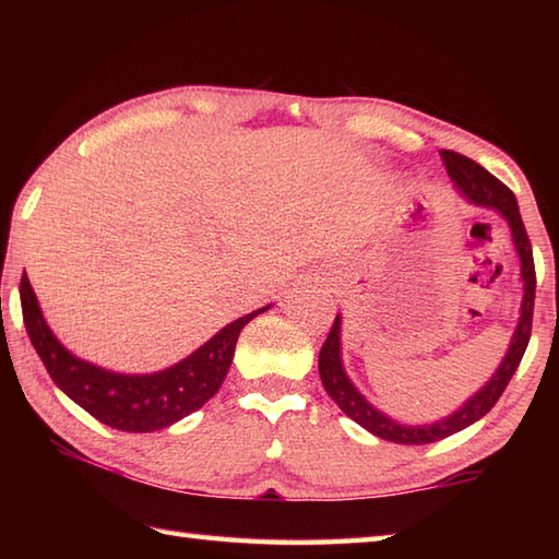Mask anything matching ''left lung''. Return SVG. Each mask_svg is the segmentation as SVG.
I'll list each match as a JSON object with an SVG mask.
<instances>
[{"label":"left lung","mask_w":559,"mask_h":559,"mask_svg":"<svg viewBox=\"0 0 559 559\" xmlns=\"http://www.w3.org/2000/svg\"><path fill=\"white\" fill-rule=\"evenodd\" d=\"M442 160L447 165L449 177L456 182L461 194L466 197L471 204L495 209L507 218L509 228H512L519 259H521L524 302H521V317H519V326L512 336V346H509L507 358L502 360L500 370L490 377V382L485 384L471 401L463 403V406L454 415H449V418H442L432 425H418V427L399 425L396 420L386 418L384 413H379L374 406H370L360 391L350 384V379L346 377V372H343V365H341V317H336V322H334V326H331L322 350H319V377H322L326 394L336 401V406L346 413L350 420L362 425L367 432H372L379 439H386V442H396V444L439 442V439L461 432L463 427L473 425L476 420H480L485 413H490L495 403L500 401L502 391L509 384V379L514 377L521 358H524L528 338H531V326H533L536 266H533V249H531L528 233L524 228V221H521L514 192L504 182L497 180L495 175L485 170L483 165H478L476 160H471L466 156H461V153H456V151H442Z\"/></svg>","instance_id":"1"}]
</instances>
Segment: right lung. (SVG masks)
I'll return each instance as SVG.
<instances>
[{
	"label": "right lung",
	"instance_id": "add662e5",
	"mask_svg": "<svg viewBox=\"0 0 559 559\" xmlns=\"http://www.w3.org/2000/svg\"><path fill=\"white\" fill-rule=\"evenodd\" d=\"M19 290L23 324H26L33 348L38 350L52 382L93 418L122 432L163 430L204 406L228 374L240 331L266 310L261 307L252 314L235 319L187 360L168 367V370L156 374H115L74 358L52 336L26 271L21 276Z\"/></svg>",
	"mask_w": 559,
	"mask_h": 559
}]
</instances>
